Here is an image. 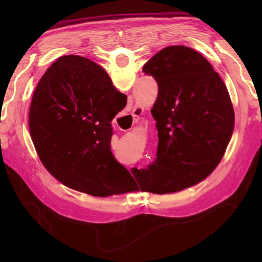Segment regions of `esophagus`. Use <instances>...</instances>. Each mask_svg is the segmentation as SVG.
<instances>
[{
  "label": "esophagus",
  "instance_id": "34e87169",
  "mask_svg": "<svg viewBox=\"0 0 262 262\" xmlns=\"http://www.w3.org/2000/svg\"><path fill=\"white\" fill-rule=\"evenodd\" d=\"M143 114V108L142 107H138V105H135L134 108L132 110V116L133 117H138Z\"/></svg>",
  "mask_w": 262,
  "mask_h": 262
}]
</instances>
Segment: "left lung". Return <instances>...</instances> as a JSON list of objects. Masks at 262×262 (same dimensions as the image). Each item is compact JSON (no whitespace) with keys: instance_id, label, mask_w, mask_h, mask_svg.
<instances>
[{"instance_id":"obj_1","label":"left lung","mask_w":262,"mask_h":262,"mask_svg":"<svg viewBox=\"0 0 262 262\" xmlns=\"http://www.w3.org/2000/svg\"><path fill=\"white\" fill-rule=\"evenodd\" d=\"M143 72L159 86L151 110L159 144L154 162L132 173L142 191H180L207 178L223 158L234 127L230 94L208 60L186 46L163 48Z\"/></svg>"}]
</instances>
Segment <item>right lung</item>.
Instances as JSON below:
<instances>
[{"mask_svg": "<svg viewBox=\"0 0 262 262\" xmlns=\"http://www.w3.org/2000/svg\"><path fill=\"white\" fill-rule=\"evenodd\" d=\"M127 97L101 66L77 55L52 64L32 96L29 130L43 166L63 185L97 197L134 191L111 153V121Z\"/></svg>", "mask_w": 262, "mask_h": 262, "instance_id": "add662e5", "label": "right lung"}]
</instances>
